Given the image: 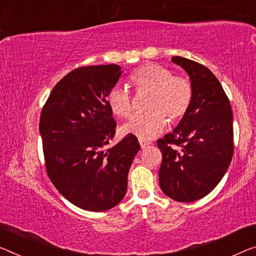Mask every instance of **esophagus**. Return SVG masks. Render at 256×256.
Listing matches in <instances>:
<instances>
[{
	"label": "esophagus",
	"instance_id": "1",
	"mask_svg": "<svg viewBox=\"0 0 256 256\" xmlns=\"http://www.w3.org/2000/svg\"><path fill=\"white\" fill-rule=\"evenodd\" d=\"M140 148H145L146 146H148V144H150V142L144 140H140Z\"/></svg>",
	"mask_w": 256,
	"mask_h": 256
}]
</instances>
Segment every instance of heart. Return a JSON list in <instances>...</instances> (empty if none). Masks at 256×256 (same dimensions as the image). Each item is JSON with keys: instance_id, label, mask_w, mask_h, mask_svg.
Returning a JSON list of instances; mask_svg holds the SVG:
<instances>
[{"instance_id": "obj_1", "label": "heart", "mask_w": 256, "mask_h": 256, "mask_svg": "<svg viewBox=\"0 0 256 256\" xmlns=\"http://www.w3.org/2000/svg\"><path fill=\"white\" fill-rule=\"evenodd\" d=\"M130 82L137 92H151L148 110L137 114L122 126V132L148 140L164 130L167 119L175 124L186 116L192 102V86L186 78L174 76L172 70L158 64H145L134 70ZM108 105L113 114L119 118L130 116L132 97L122 87H114L108 95Z\"/></svg>"}]
</instances>
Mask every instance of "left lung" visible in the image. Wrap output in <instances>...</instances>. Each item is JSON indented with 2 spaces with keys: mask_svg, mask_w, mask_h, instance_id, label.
<instances>
[{
  "mask_svg": "<svg viewBox=\"0 0 256 256\" xmlns=\"http://www.w3.org/2000/svg\"><path fill=\"white\" fill-rule=\"evenodd\" d=\"M188 73L192 102L174 130L158 140L162 153L159 184L169 198L192 202L223 178L234 154V114L220 81L199 62L172 58Z\"/></svg>",
  "mask_w": 256,
  "mask_h": 256,
  "instance_id": "1",
  "label": "left lung"
}]
</instances>
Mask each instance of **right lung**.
Instances as JSON below:
<instances>
[{"mask_svg": "<svg viewBox=\"0 0 256 256\" xmlns=\"http://www.w3.org/2000/svg\"><path fill=\"white\" fill-rule=\"evenodd\" d=\"M121 74L116 64L74 70L54 86L42 108L38 129L49 178L86 210H111L124 199L140 148L132 135L108 146L116 124L106 98Z\"/></svg>", "mask_w": 256, "mask_h": 256, "instance_id": "add662e5", "label": "right lung"}]
</instances>
